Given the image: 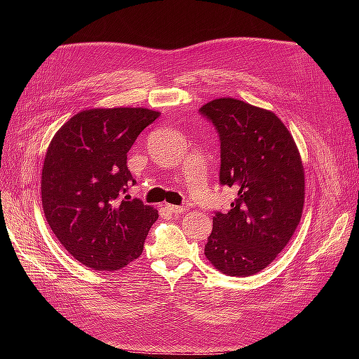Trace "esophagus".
<instances>
[{
	"instance_id": "obj_1",
	"label": "esophagus",
	"mask_w": 359,
	"mask_h": 359,
	"mask_svg": "<svg viewBox=\"0 0 359 359\" xmlns=\"http://www.w3.org/2000/svg\"><path fill=\"white\" fill-rule=\"evenodd\" d=\"M166 210L173 214V215H180L182 212L187 211V206H180V205H166Z\"/></svg>"
}]
</instances>
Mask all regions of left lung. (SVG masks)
Here are the masks:
<instances>
[{
  "instance_id": "1",
  "label": "left lung",
  "mask_w": 359,
  "mask_h": 359,
  "mask_svg": "<svg viewBox=\"0 0 359 359\" xmlns=\"http://www.w3.org/2000/svg\"><path fill=\"white\" fill-rule=\"evenodd\" d=\"M199 114L219 135L220 186L236 190L229 212H214L205 256L223 274H256L285 248L301 220L299 153L286 126L269 111L217 99Z\"/></svg>"
}]
</instances>
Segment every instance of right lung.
I'll return each mask as SVG.
<instances>
[{"label":"right lung","mask_w":359,"mask_h":359,"mask_svg":"<svg viewBox=\"0 0 359 359\" xmlns=\"http://www.w3.org/2000/svg\"><path fill=\"white\" fill-rule=\"evenodd\" d=\"M158 112L144 107L76 114L53 136L41 172V203L67 252L95 271H116L142 255L153 206L124 196L136 181L127 154Z\"/></svg>","instance_id":"1"}]
</instances>
